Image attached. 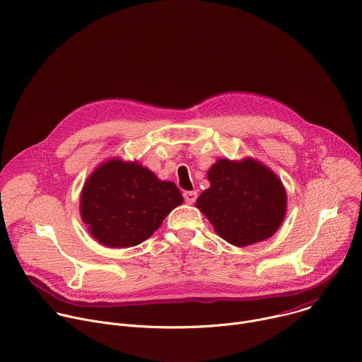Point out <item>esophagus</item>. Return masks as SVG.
I'll return each instance as SVG.
<instances>
[{
	"mask_svg": "<svg viewBox=\"0 0 362 362\" xmlns=\"http://www.w3.org/2000/svg\"><path fill=\"white\" fill-rule=\"evenodd\" d=\"M183 197H185V200H186V203H189V204H192V203H194V200H196V197H197V192H185L183 193Z\"/></svg>",
	"mask_w": 362,
	"mask_h": 362,
	"instance_id": "esophagus-1",
	"label": "esophagus"
}]
</instances>
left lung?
I'll list each match as a JSON object with an SVG mask.
<instances>
[{
    "instance_id": "obj_1",
    "label": "left lung",
    "mask_w": 362,
    "mask_h": 362,
    "mask_svg": "<svg viewBox=\"0 0 362 362\" xmlns=\"http://www.w3.org/2000/svg\"><path fill=\"white\" fill-rule=\"evenodd\" d=\"M211 186L196 200L228 243L243 247L269 239L286 215V190L262 162L219 159L208 170Z\"/></svg>"
}]
</instances>
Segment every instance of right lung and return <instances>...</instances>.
Segmentation results:
<instances>
[{
  "label": "right lung",
  "instance_id": "right-lung-1",
  "mask_svg": "<svg viewBox=\"0 0 362 362\" xmlns=\"http://www.w3.org/2000/svg\"><path fill=\"white\" fill-rule=\"evenodd\" d=\"M183 196L139 162L112 158L87 177L80 215L90 235L107 247H130L158 230Z\"/></svg>",
  "mask_w": 362,
  "mask_h": 362
}]
</instances>
